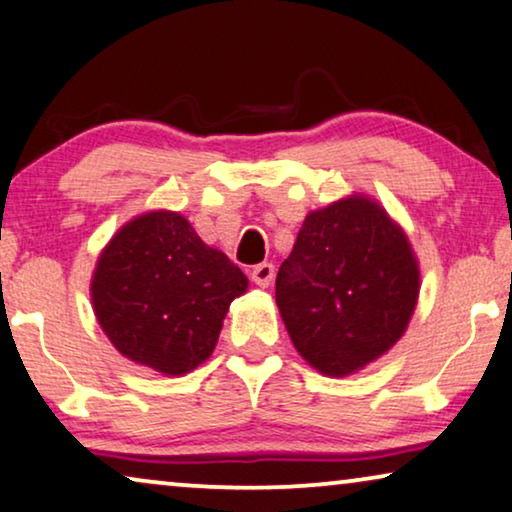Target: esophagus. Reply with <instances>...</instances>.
Masks as SVG:
<instances>
[{
  "label": "esophagus",
  "mask_w": 512,
  "mask_h": 512,
  "mask_svg": "<svg viewBox=\"0 0 512 512\" xmlns=\"http://www.w3.org/2000/svg\"><path fill=\"white\" fill-rule=\"evenodd\" d=\"M273 276H276V266H273L271 262H262L253 266V271H250V278H253L255 285L259 287H269Z\"/></svg>",
  "instance_id": "34e87169"
}]
</instances>
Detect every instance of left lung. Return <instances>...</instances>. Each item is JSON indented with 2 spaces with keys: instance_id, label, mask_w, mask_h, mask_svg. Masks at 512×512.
<instances>
[{
  "instance_id": "obj_1",
  "label": "left lung",
  "mask_w": 512,
  "mask_h": 512,
  "mask_svg": "<svg viewBox=\"0 0 512 512\" xmlns=\"http://www.w3.org/2000/svg\"><path fill=\"white\" fill-rule=\"evenodd\" d=\"M418 282L407 236L379 204L356 195L308 213L280 264L276 303L305 361L345 377L402 338Z\"/></svg>"
}]
</instances>
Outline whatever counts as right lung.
<instances>
[{
    "label": "right lung",
    "instance_id": "add662e5",
    "mask_svg": "<svg viewBox=\"0 0 512 512\" xmlns=\"http://www.w3.org/2000/svg\"><path fill=\"white\" fill-rule=\"evenodd\" d=\"M248 278L183 216L151 211L114 234L98 259L91 301L112 345L163 375L197 368Z\"/></svg>",
    "mask_w": 512,
    "mask_h": 512
}]
</instances>
